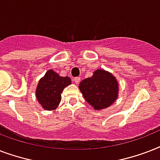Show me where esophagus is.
<instances>
[{
	"label": "esophagus",
	"mask_w": 160,
	"mask_h": 160,
	"mask_svg": "<svg viewBox=\"0 0 160 160\" xmlns=\"http://www.w3.org/2000/svg\"><path fill=\"white\" fill-rule=\"evenodd\" d=\"M74 82L75 83V84H76V85H77V84H79V83H80V77H75V78H74Z\"/></svg>",
	"instance_id": "1"
}]
</instances>
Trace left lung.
Instances as JSON below:
<instances>
[{"mask_svg": "<svg viewBox=\"0 0 160 160\" xmlns=\"http://www.w3.org/2000/svg\"><path fill=\"white\" fill-rule=\"evenodd\" d=\"M79 89L85 100L95 110L106 109L119 96V83L114 75L103 69L95 70L91 77L83 80Z\"/></svg>", "mask_w": 160, "mask_h": 160, "instance_id": "1", "label": "left lung"}]
</instances>
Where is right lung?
<instances>
[{
  "instance_id": "add662e5",
  "label": "right lung",
  "mask_w": 160,
  "mask_h": 160,
  "mask_svg": "<svg viewBox=\"0 0 160 160\" xmlns=\"http://www.w3.org/2000/svg\"><path fill=\"white\" fill-rule=\"evenodd\" d=\"M70 84V77H62L53 70H49L39 80L36 90V99L44 109L54 110L60 105L64 89Z\"/></svg>"
}]
</instances>
